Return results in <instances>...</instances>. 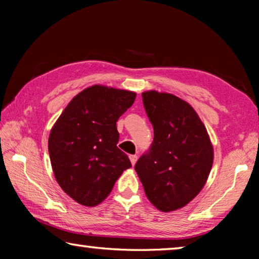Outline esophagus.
<instances>
[{"label":"esophagus","mask_w":259,"mask_h":259,"mask_svg":"<svg viewBox=\"0 0 259 259\" xmlns=\"http://www.w3.org/2000/svg\"><path fill=\"white\" fill-rule=\"evenodd\" d=\"M129 159H130V161H131V164L133 165H135L136 164V162H137V159H138V156L137 155H129Z\"/></svg>","instance_id":"obj_1"}]
</instances>
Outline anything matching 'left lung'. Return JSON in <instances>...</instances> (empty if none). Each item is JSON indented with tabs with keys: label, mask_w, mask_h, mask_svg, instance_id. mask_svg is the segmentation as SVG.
Wrapping results in <instances>:
<instances>
[{
	"label": "left lung",
	"mask_w": 259,
	"mask_h": 259,
	"mask_svg": "<svg viewBox=\"0 0 259 259\" xmlns=\"http://www.w3.org/2000/svg\"><path fill=\"white\" fill-rule=\"evenodd\" d=\"M142 97L154 138L135 170L148 200L161 211H174L185 207L203 188L212 166L213 148L190 104L154 90L143 93Z\"/></svg>",
	"instance_id": "obj_1"
}]
</instances>
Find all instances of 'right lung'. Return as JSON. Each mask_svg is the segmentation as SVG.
I'll return each instance as SVG.
<instances>
[{"label":"right lung","instance_id":"obj_1","mask_svg":"<svg viewBox=\"0 0 259 259\" xmlns=\"http://www.w3.org/2000/svg\"><path fill=\"white\" fill-rule=\"evenodd\" d=\"M136 99L133 91L93 85L76 95L49 136L56 181L77 203L95 207L107 198L122 172L131 166L116 144V122Z\"/></svg>","mask_w":259,"mask_h":259}]
</instances>
